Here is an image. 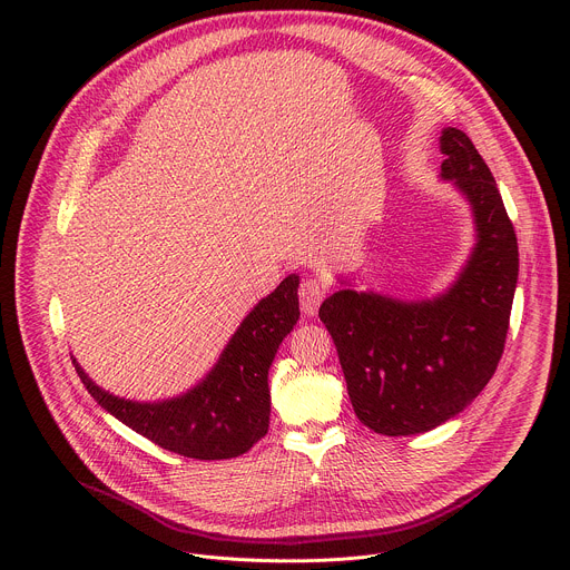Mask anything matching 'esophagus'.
Wrapping results in <instances>:
<instances>
[{"mask_svg": "<svg viewBox=\"0 0 570 570\" xmlns=\"http://www.w3.org/2000/svg\"><path fill=\"white\" fill-rule=\"evenodd\" d=\"M324 295H327V284L311 277V279H304L302 286H299V306H302V313L304 315H315Z\"/></svg>", "mask_w": 570, "mask_h": 570, "instance_id": "obj_1", "label": "esophagus"}]
</instances>
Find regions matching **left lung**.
Listing matches in <instances>:
<instances>
[{
	"mask_svg": "<svg viewBox=\"0 0 570 570\" xmlns=\"http://www.w3.org/2000/svg\"><path fill=\"white\" fill-rule=\"evenodd\" d=\"M440 178L466 200L475 243L458 277L426 299L336 291L320 306L356 417L374 433L433 431L460 415L501 361L519 279L517 234L497 180L458 128L440 135Z\"/></svg>",
	"mask_w": 570,
	"mask_h": 570,
	"instance_id": "1",
	"label": "left lung"
}]
</instances>
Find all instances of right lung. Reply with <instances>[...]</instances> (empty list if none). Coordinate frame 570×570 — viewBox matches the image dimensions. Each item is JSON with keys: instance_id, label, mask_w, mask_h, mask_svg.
<instances>
[{"instance_id": "add662e5", "label": "right lung", "mask_w": 570, "mask_h": 570, "mask_svg": "<svg viewBox=\"0 0 570 570\" xmlns=\"http://www.w3.org/2000/svg\"><path fill=\"white\" fill-rule=\"evenodd\" d=\"M299 275H288L243 317L214 367L187 392L135 401L99 387L76 358L73 367L95 401L157 446L196 460H227L268 433V370L299 320Z\"/></svg>"}]
</instances>
